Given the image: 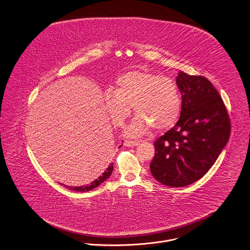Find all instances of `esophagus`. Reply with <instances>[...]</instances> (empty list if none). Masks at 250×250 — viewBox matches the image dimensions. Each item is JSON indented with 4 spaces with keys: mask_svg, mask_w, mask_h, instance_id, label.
<instances>
[{
    "mask_svg": "<svg viewBox=\"0 0 250 250\" xmlns=\"http://www.w3.org/2000/svg\"><path fill=\"white\" fill-rule=\"evenodd\" d=\"M140 144V141H125V146H137Z\"/></svg>",
    "mask_w": 250,
    "mask_h": 250,
    "instance_id": "34e87169",
    "label": "esophagus"
}]
</instances>
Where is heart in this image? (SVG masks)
Instances as JSON below:
<instances>
[{"instance_id":"heart-1","label":"heart","mask_w":250,"mask_h":250,"mask_svg":"<svg viewBox=\"0 0 250 250\" xmlns=\"http://www.w3.org/2000/svg\"><path fill=\"white\" fill-rule=\"evenodd\" d=\"M105 109L116 126H123L132 106L138 115L125 133L140 136L150 126L163 130L173 126L181 111V97L176 82L166 76L131 71L118 77L116 88L104 92Z\"/></svg>"}]
</instances>
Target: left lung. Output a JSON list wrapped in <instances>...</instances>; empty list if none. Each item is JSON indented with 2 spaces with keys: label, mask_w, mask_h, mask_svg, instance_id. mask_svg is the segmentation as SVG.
Returning <instances> with one entry per match:
<instances>
[{
  "label": "left lung",
  "mask_w": 250,
  "mask_h": 250,
  "mask_svg": "<svg viewBox=\"0 0 250 250\" xmlns=\"http://www.w3.org/2000/svg\"><path fill=\"white\" fill-rule=\"evenodd\" d=\"M180 117L155 143L152 176L169 187L197 181L211 168L230 135V121L220 94L204 76L180 72Z\"/></svg>",
  "instance_id": "1"
}]
</instances>
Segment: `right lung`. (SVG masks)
<instances>
[{
    "label": "right lung",
    "instance_id": "1",
    "mask_svg": "<svg viewBox=\"0 0 250 250\" xmlns=\"http://www.w3.org/2000/svg\"><path fill=\"white\" fill-rule=\"evenodd\" d=\"M121 146H120V147ZM112 171H113V164L111 163V164H109V166L104 170V172L101 176H99V177H97L95 180H93L91 183H89V184L86 185V186H79V187H70V186H67V185H64V186H65L66 188H68V189H70V190L74 191H91V190L97 188L100 184L103 183L104 181H105V180L110 176Z\"/></svg>",
    "mask_w": 250,
    "mask_h": 250
}]
</instances>
